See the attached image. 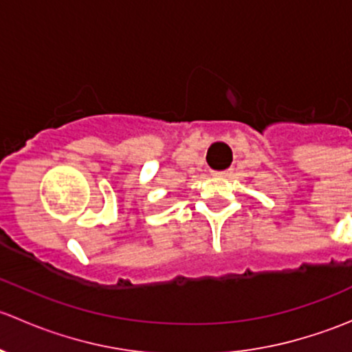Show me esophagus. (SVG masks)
I'll list each match as a JSON object with an SVG mask.
<instances>
[{
    "label": "esophagus",
    "mask_w": 352,
    "mask_h": 352,
    "mask_svg": "<svg viewBox=\"0 0 352 352\" xmlns=\"http://www.w3.org/2000/svg\"><path fill=\"white\" fill-rule=\"evenodd\" d=\"M212 175L218 177V179H226V177L232 175V170H218V172H212Z\"/></svg>",
    "instance_id": "obj_1"
}]
</instances>
